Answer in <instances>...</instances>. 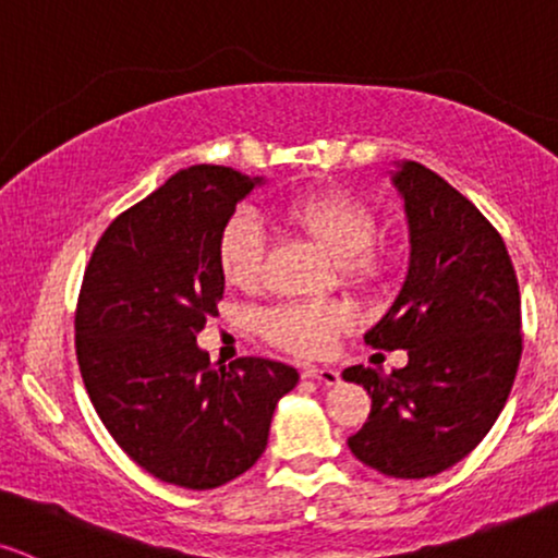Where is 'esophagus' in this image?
Segmentation results:
<instances>
[{"mask_svg":"<svg viewBox=\"0 0 558 558\" xmlns=\"http://www.w3.org/2000/svg\"><path fill=\"white\" fill-rule=\"evenodd\" d=\"M302 377H307V380H315L320 385H339L341 383V375L336 373L333 367H318V364H305V367H302Z\"/></svg>","mask_w":558,"mask_h":558,"instance_id":"obj_1","label":"esophagus"}]
</instances>
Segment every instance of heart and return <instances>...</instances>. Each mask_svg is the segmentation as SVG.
Masks as SVG:
<instances>
[{
	"instance_id": "b5f03b06",
	"label": "heart",
	"mask_w": 558,
	"mask_h": 558,
	"mask_svg": "<svg viewBox=\"0 0 558 558\" xmlns=\"http://www.w3.org/2000/svg\"><path fill=\"white\" fill-rule=\"evenodd\" d=\"M279 219L336 258L343 284L375 287L390 274L388 253L375 247L377 217L343 191H307L279 206ZM264 227L247 211L230 217L217 240V266L225 284L256 292L264 277ZM352 326V311L336 300L284 302L256 315V333L274 349L298 356L326 354L336 336Z\"/></svg>"
}]
</instances>
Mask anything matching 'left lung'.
I'll return each mask as SVG.
<instances>
[{"mask_svg": "<svg viewBox=\"0 0 558 558\" xmlns=\"http://www.w3.org/2000/svg\"><path fill=\"white\" fill-rule=\"evenodd\" d=\"M393 183L409 217V274L364 341L405 349L409 364L343 369L373 398L349 450L385 476L426 478L469 456L505 409L522 354L520 287L497 227L445 178L403 162Z\"/></svg>", "mask_w": 558, "mask_h": 558, "instance_id": "obj_1", "label": "left lung"}]
</instances>
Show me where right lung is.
Wrapping results in <instances>:
<instances>
[{
    "label": "right lung",
    "mask_w": 558,
    "mask_h": 558,
    "mask_svg": "<svg viewBox=\"0 0 558 558\" xmlns=\"http://www.w3.org/2000/svg\"><path fill=\"white\" fill-rule=\"evenodd\" d=\"M260 178L194 165L106 227L82 277L74 349L100 422L140 469L215 489L264 456L290 364H211L196 336L225 294L217 240Z\"/></svg>",
    "instance_id": "add662e5"
}]
</instances>
